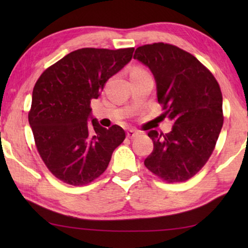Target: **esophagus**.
<instances>
[{"label": "esophagus", "mask_w": 248, "mask_h": 248, "mask_svg": "<svg viewBox=\"0 0 248 248\" xmlns=\"http://www.w3.org/2000/svg\"><path fill=\"white\" fill-rule=\"evenodd\" d=\"M139 135V132L135 131V130H128L127 133H126V137L128 139H134L135 137H138Z\"/></svg>", "instance_id": "obj_1"}]
</instances>
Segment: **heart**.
<instances>
[{
  "label": "heart",
  "instance_id": "obj_1",
  "mask_svg": "<svg viewBox=\"0 0 248 248\" xmlns=\"http://www.w3.org/2000/svg\"><path fill=\"white\" fill-rule=\"evenodd\" d=\"M141 72H144V71L142 69H134L133 72H132V73H141Z\"/></svg>",
  "mask_w": 248,
  "mask_h": 248
}]
</instances>
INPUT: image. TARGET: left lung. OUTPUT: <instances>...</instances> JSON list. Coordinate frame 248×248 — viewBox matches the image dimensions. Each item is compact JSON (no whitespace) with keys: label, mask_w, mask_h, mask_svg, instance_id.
Returning a JSON list of instances; mask_svg holds the SVG:
<instances>
[{"label":"left lung","mask_w":248,"mask_h":248,"mask_svg":"<svg viewBox=\"0 0 248 248\" xmlns=\"http://www.w3.org/2000/svg\"><path fill=\"white\" fill-rule=\"evenodd\" d=\"M133 59L154 74L158 103L174 124L167 134L148 133L154 150L145 167L168 183L187 181L208 161L221 131L219 84L196 57L169 44L138 47Z\"/></svg>","instance_id":"obj_1"}]
</instances>
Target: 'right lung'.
<instances>
[{
  "mask_svg": "<svg viewBox=\"0 0 248 248\" xmlns=\"http://www.w3.org/2000/svg\"><path fill=\"white\" fill-rule=\"evenodd\" d=\"M133 52L134 48L74 50L37 80L29 124L43 161L66 184L86 185L99 177L124 141L121 126H100L90 103L98 99L108 79L130 62Z\"/></svg>",
  "mask_w": 248,
  "mask_h": 248,
  "instance_id": "obj_1",
  "label": "right lung"
}]
</instances>
